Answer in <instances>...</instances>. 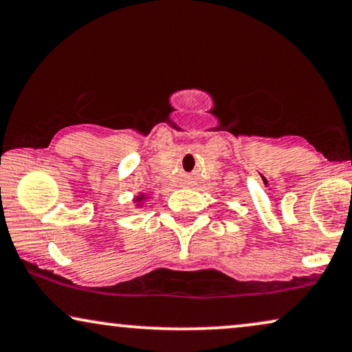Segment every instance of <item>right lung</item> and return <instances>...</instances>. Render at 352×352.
Listing matches in <instances>:
<instances>
[{"instance_id":"right-lung-1","label":"right lung","mask_w":352,"mask_h":352,"mask_svg":"<svg viewBox=\"0 0 352 352\" xmlns=\"http://www.w3.org/2000/svg\"><path fill=\"white\" fill-rule=\"evenodd\" d=\"M146 199H148V195L140 193L135 199H133V203H136V208H141V206H143V203L146 201Z\"/></svg>"}]
</instances>
